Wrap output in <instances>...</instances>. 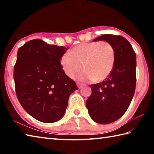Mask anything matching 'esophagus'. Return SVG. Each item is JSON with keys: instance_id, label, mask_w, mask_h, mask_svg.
Returning <instances> with one entry per match:
<instances>
[{"instance_id": "obj_1", "label": "esophagus", "mask_w": 154, "mask_h": 154, "mask_svg": "<svg viewBox=\"0 0 154 154\" xmlns=\"http://www.w3.org/2000/svg\"><path fill=\"white\" fill-rule=\"evenodd\" d=\"M77 87H78V88H79V89H80V88H82V87L83 86V83H79V82H77Z\"/></svg>"}]
</instances>
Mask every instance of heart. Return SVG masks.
<instances>
[{"label":"heart","instance_id":"1","mask_svg":"<svg viewBox=\"0 0 154 154\" xmlns=\"http://www.w3.org/2000/svg\"><path fill=\"white\" fill-rule=\"evenodd\" d=\"M116 54L113 46L106 41L82 42L73 47L69 52L64 53L60 59L62 70L68 77L81 81L92 80L100 82L105 79L113 71Z\"/></svg>","mask_w":154,"mask_h":154}]
</instances>
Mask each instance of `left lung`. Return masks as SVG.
Masks as SVG:
<instances>
[{
    "label": "left lung",
    "instance_id": "1",
    "mask_svg": "<svg viewBox=\"0 0 154 154\" xmlns=\"http://www.w3.org/2000/svg\"><path fill=\"white\" fill-rule=\"evenodd\" d=\"M106 41L113 46L116 61L105 81L91 85L92 94L86 100L90 116L96 123L106 124L126 113L136 88V54L123 36L103 35L94 41Z\"/></svg>",
    "mask_w": 154,
    "mask_h": 154
}]
</instances>
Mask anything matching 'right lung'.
Here are the masks:
<instances>
[{
	"instance_id": "right-lung-1",
	"label": "right lung",
	"mask_w": 154,
	"mask_h": 154,
	"mask_svg": "<svg viewBox=\"0 0 154 154\" xmlns=\"http://www.w3.org/2000/svg\"><path fill=\"white\" fill-rule=\"evenodd\" d=\"M67 49L40 39L28 41L18 49L14 71L17 97L25 111L41 122L60 119L70 95L77 90L60 64Z\"/></svg>"
}]
</instances>
